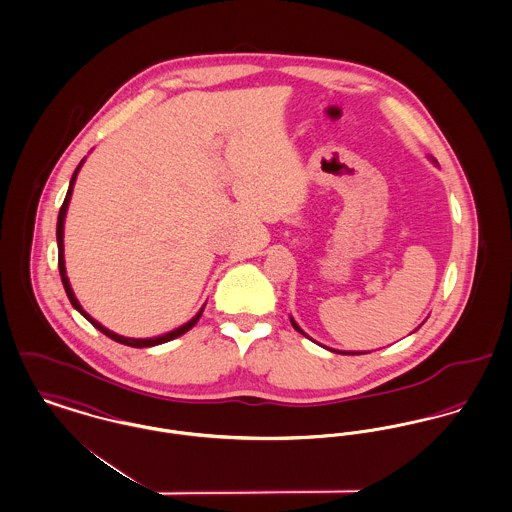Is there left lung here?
<instances>
[{
    "label": "left lung",
    "instance_id": "obj_1",
    "mask_svg": "<svg viewBox=\"0 0 512 512\" xmlns=\"http://www.w3.org/2000/svg\"><path fill=\"white\" fill-rule=\"evenodd\" d=\"M292 325H294V329H296V331H300V333H304V331H302V329H300V327H298V325H296V323H294V319H292ZM304 335H306V333H304ZM335 353H337V351H335Z\"/></svg>",
    "mask_w": 512,
    "mask_h": 512
}]
</instances>
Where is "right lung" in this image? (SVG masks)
Segmentation results:
<instances>
[{"instance_id": "add662e5", "label": "right lung", "mask_w": 512, "mask_h": 512, "mask_svg": "<svg viewBox=\"0 0 512 512\" xmlns=\"http://www.w3.org/2000/svg\"><path fill=\"white\" fill-rule=\"evenodd\" d=\"M79 167H81V163H79L76 173L72 175V181H70L68 193H66V198H64V202H62V206H60V212H58V224H56V239H58V269H60L62 284H64V290H66V294H68V298H70L72 306H74V308L78 310L79 314L83 315V317H85L93 327H97L101 333H105V335H107V337H111L113 341L122 343V345H128V347H136V349H142V347H154V345H161V343H167V341H171V339L181 337L183 333H187L189 329H193V327L197 325V321L200 319L202 312H204V308H202V310H200V312H198V314L195 315L189 323H185L183 327H179V329H175V331H171V333H165V335H161V337H154V339H130V337H120L117 333L109 331V329H107V327H103L99 321H95L91 315L85 314V312H83V308L79 306V302L76 300L74 292H72V286H70V282H68L66 267H64V218H66L68 202H70V197H72V189H74V181H76V175H78Z\"/></svg>"}]
</instances>
